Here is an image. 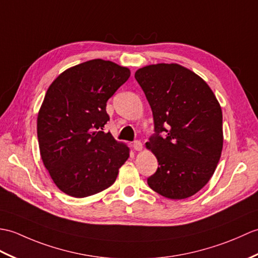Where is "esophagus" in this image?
Returning a JSON list of instances; mask_svg holds the SVG:
<instances>
[{"label":"esophagus","instance_id":"1","mask_svg":"<svg viewBox=\"0 0 258 258\" xmlns=\"http://www.w3.org/2000/svg\"><path fill=\"white\" fill-rule=\"evenodd\" d=\"M133 148H134V150H136V151H141V150H142V144H141V141H139V140L134 141Z\"/></svg>","mask_w":258,"mask_h":258}]
</instances>
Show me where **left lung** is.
Here are the masks:
<instances>
[{
  "label": "left lung",
  "instance_id": "1",
  "mask_svg": "<svg viewBox=\"0 0 258 258\" xmlns=\"http://www.w3.org/2000/svg\"><path fill=\"white\" fill-rule=\"evenodd\" d=\"M135 78L151 107L156 133L146 144L159 162L148 184L164 198H190L210 181L220 161L219 101L201 77L177 64L142 67Z\"/></svg>",
  "mask_w": 258,
  "mask_h": 258
}]
</instances>
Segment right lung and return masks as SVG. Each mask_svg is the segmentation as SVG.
Here are the masks:
<instances>
[{"instance_id":"add662e5","label":"right lung","mask_w":258,"mask_h":258,"mask_svg":"<svg viewBox=\"0 0 258 258\" xmlns=\"http://www.w3.org/2000/svg\"><path fill=\"white\" fill-rule=\"evenodd\" d=\"M130 77L127 67L93 59L68 68L48 87L37 116L45 168L60 191L86 198L116 181L129 148L104 127L107 101Z\"/></svg>"}]
</instances>
